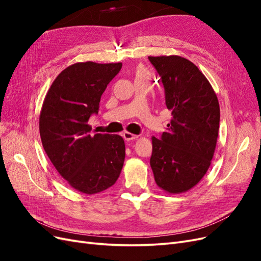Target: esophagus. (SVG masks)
Returning <instances> with one entry per match:
<instances>
[{
  "label": "esophagus",
  "instance_id": "34e87169",
  "mask_svg": "<svg viewBox=\"0 0 261 261\" xmlns=\"http://www.w3.org/2000/svg\"><path fill=\"white\" fill-rule=\"evenodd\" d=\"M123 138L126 141H130V140H135L136 138H138V136L134 135V134H130L128 132H125V133H123Z\"/></svg>",
  "mask_w": 261,
  "mask_h": 261
}]
</instances>
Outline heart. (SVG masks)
I'll return each mask as SVG.
<instances>
[{"mask_svg": "<svg viewBox=\"0 0 261 261\" xmlns=\"http://www.w3.org/2000/svg\"><path fill=\"white\" fill-rule=\"evenodd\" d=\"M141 75H146V76H148V74H147V72L145 69H143V68H140V69H138V72H137V76H141Z\"/></svg>", "mask_w": 261, "mask_h": 261, "instance_id": "heart-1", "label": "heart"}]
</instances>
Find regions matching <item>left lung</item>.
I'll return each instance as SVG.
<instances>
[{"label": "left lung", "mask_w": 261, "mask_h": 261, "mask_svg": "<svg viewBox=\"0 0 261 261\" xmlns=\"http://www.w3.org/2000/svg\"><path fill=\"white\" fill-rule=\"evenodd\" d=\"M160 76L172 118L160 138L152 137L150 165L156 185L171 194L194 187L206 174L217 145V94L194 63L177 55L149 57Z\"/></svg>", "instance_id": "left-lung-1"}]
</instances>
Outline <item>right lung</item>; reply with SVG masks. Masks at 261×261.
<instances>
[{"label": "right lung", "instance_id": "right-lung-1", "mask_svg": "<svg viewBox=\"0 0 261 261\" xmlns=\"http://www.w3.org/2000/svg\"><path fill=\"white\" fill-rule=\"evenodd\" d=\"M122 63H76L55 78L46 93L39 121L45 153L68 184L84 194L111 187L125 159L124 139L91 134L88 121L98 114L102 93Z\"/></svg>", "mask_w": 261, "mask_h": 261}]
</instances>
